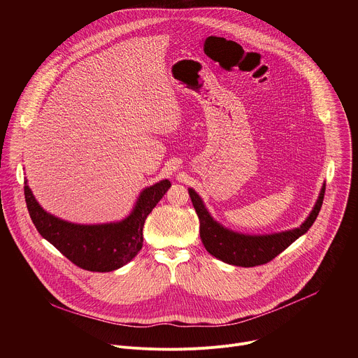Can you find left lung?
Segmentation results:
<instances>
[{
  "label": "left lung",
  "instance_id": "left-lung-1",
  "mask_svg": "<svg viewBox=\"0 0 358 358\" xmlns=\"http://www.w3.org/2000/svg\"><path fill=\"white\" fill-rule=\"evenodd\" d=\"M324 191L326 185L322 188L320 196L312 214L299 228L280 234L252 236L236 234L221 227L211 218L198 194L191 188L188 189L192 206L199 220V235L203 246L213 257L221 259L222 262L243 268H252L271 262L299 236L308 232L320 213Z\"/></svg>",
  "mask_w": 358,
  "mask_h": 358
}]
</instances>
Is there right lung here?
I'll list each match as a JSON object with an SVG mask.
<instances>
[{"label":"right lung","mask_w":358,"mask_h":358,"mask_svg":"<svg viewBox=\"0 0 358 358\" xmlns=\"http://www.w3.org/2000/svg\"><path fill=\"white\" fill-rule=\"evenodd\" d=\"M24 184L27 208L38 232L72 264L90 272L119 269L136 257L143 246V227L147 215L171 187L169 180H163L145 188L133 213L122 222L78 225L45 213L27 181Z\"/></svg>","instance_id":"right-lung-1"}]
</instances>
